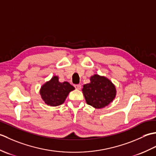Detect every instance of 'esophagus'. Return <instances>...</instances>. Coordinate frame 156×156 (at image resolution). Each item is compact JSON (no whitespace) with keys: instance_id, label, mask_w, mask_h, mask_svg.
<instances>
[{"instance_id":"obj_1","label":"esophagus","mask_w":156,"mask_h":156,"mask_svg":"<svg viewBox=\"0 0 156 156\" xmlns=\"http://www.w3.org/2000/svg\"><path fill=\"white\" fill-rule=\"evenodd\" d=\"M75 88L77 89V90H80L82 87L80 84H76V85H75Z\"/></svg>"}]
</instances>
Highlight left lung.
<instances>
[{
	"instance_id": "8db88e82",
	"label": "left lung",
	"mask_w": 156,
	"mask_h": 156,
	"mask_svg": "<svg viewBox=\"0 0 156 156\" xmlns=\"http://www.w3.org/2000/svg\"><path fill=\"white\" fill-rule=\"evenodd\" d=\"M90 80L82 90L87 103L97 109L107 107L117 95L115 84L106 76L97 74L91 76Z\"/></svg>"
}]
</instances>
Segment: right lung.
I'll use <instances>...</instances> for the list:
<instances>
[{
	"mask_svg": "<svg viewBox=\"0 0 156 156\" xmlns=\"http://www.w3.org/2000/svg\"><path fill=\"white\" fill-rule=\"evenodd\" d=\"M74 89L69 82H59L58 76H54L41 86L39 94L46 105L57 107L64 103L69 92Z\"/></svg>",
	"mask_w": 156,
	"mask_h": 156,
	"instance_id": "1",
	"label": "right lung"
}]
</instances>
